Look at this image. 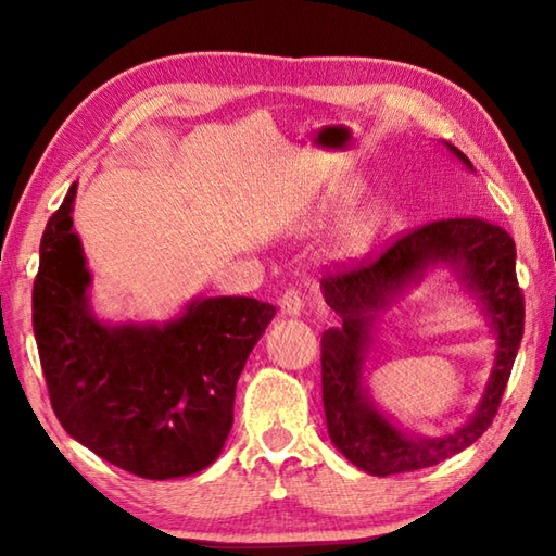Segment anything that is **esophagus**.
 Here are the masks:
<instances>
[{"instance_id": "obj_1", "label": "esophagus", "mask_w": 556, "mask_h": 556, "mask_svg": "<svg viewBox=\"0 0 556 556\" xmlns=\"http://www.w3.org/2000/svg\"><path fill=\"white\" fill-rule=\"evenodd\" d=\"M279 311L287 317H299L303 313V299L296 289L285 291V296L279 299Z\"/></svg>"}]
</instances>
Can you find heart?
Instances as JSON below:
<instances>
[{"mask_svg":"<svg viewBox=\"0 0 556 556\" xmlns=\"http://www.w3.org/2000/svg\"><path fill=\"white\" fill-rule=\"evenodd\" d=\"M353 200H356V188L341 186V188H337V191L327 195L325 212H329V215H337V212L349 207ZM377 224H380V215H377L375 210L363 212V215L353 219L344 229V233H341V245H344L346 251H356V248H361L365 241L370 239L372 231L377 229Z\"/></svg>","mask_w":556,"mask_h":556,"instance_id":"b5f03b06","label":"heart"}]
</instances>
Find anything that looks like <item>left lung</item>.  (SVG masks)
<instances>
[{
  "mask_svg": "<svg viewBox=\"0 0 556 556\" xmlns=\"http://www.w3.org/2000/svg\"><path fill=\"white\" fill-rule=\"evenodd\" d=\"M473 172V164L444 143ZM437 264L452 268L493 329L498 351L491 380L471 420L442 438L408 435L376 408L364 387L376 320L397 293L419 283ZM325 303L341 325L323 334V404L329 440L353 466L370 476L410 473L437 466L482 437L509 382L523 339V293L516 281V245L509 233L482 217L437 219L401 236L370 265L320 281Z\"/></svg>",
  "mask_w": 556,
  "mask_h": 556,
  "instance_id": "1",
  "label": "left lung"
}]
</instances>
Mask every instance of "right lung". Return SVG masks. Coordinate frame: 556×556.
Returning a JSON list of instances; mask_svg holds the SVG:
<instances>
[{"label": "right lung", "mask_w": 556, "mask_h": 556, "mask_svg": "<svg viewBox=\"0 0 556 556\" xmlns=\"http://www.w3.org/2000/svg\"><path fill=\"white\" fill-rule=\"evenodd\" d=\"M74 200L76 184L47 222L33 285V332L56 418L138 478L200 473L227 442L236 382L275 305L198 296L164 323L100 320Z\"/></svg>", "instance_id": "add662e5"}]
</instances>
